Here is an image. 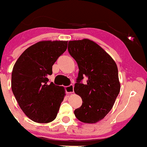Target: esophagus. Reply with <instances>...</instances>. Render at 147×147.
I'll use <instances>...</instances> for the list:
<instances>
[{
  "mask_svg": "<svg viewBox=\"0 0 147 147\" xmlns=\"http://www.w3.org/2000/svg\"><path fill=\"white\" fill-rule=\"evenodd\" d=\"M65 92L67 93H72L74 92V86L73 84H69L68 86H65Z\"/></svg>",
  "mask_w": 147,
  "mask_h": 147,
  "instance_id": "1",
  "label": "esophagus"
}]
</instances>
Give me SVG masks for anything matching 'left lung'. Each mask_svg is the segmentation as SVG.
I'll list each match as a JSON object with an SVG mask.
<instances>
[{
  "label": "left lung",
  "instance_id": "8db88e82",
  "mask_svg": "<svg viewBox=\"0 0 147 147\" xmlns=\"http://www.w3.org/2000/svg\"><path fill=\"white\" fill-rule=\"evenodd\" d=\"M67 50L79 67L74 91L82 100L74 113L82 122L96 123L109 113L119 93L117 66L100 45L88 39L69 41ZM84 77L86 84L82 83Z\"/></svg>",
  "mask_w": 147,
  "mask_h": 147
}]
</instances>
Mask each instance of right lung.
Segmentation results:
<instances>
[{"label":"right lung","instance_id":"add662e5","mask_svg":"<svg viewBox=\"0 0 147 147\" xmlns=\"http://www.w3.org/2000/svg\"><path fill=\"white\" fill-rule=\"evenodd\" d=\"M67 47V41L38 42L26 49L13 67L12 91L23 112L35 122L48 123L57 117L65 90L49 83L48 76Z\"/></svg>","mask_w":147,"mask_h":147}]
</instances>
